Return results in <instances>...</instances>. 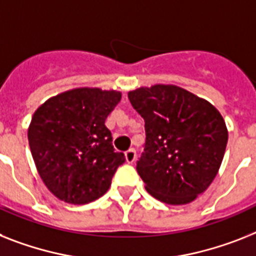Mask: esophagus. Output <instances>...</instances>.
I'll return each mask as SVG.
<instances>
[{
  "label": "esophagus",
  "mask_w": 256,
  "mask_h": 256,
  "mask_svg": "<svg viewBox=\"0 0 256 256\" xmlns=\"http://www.w3.org/2000/svg\"><path fill=\"white\" fill-rule=\"evenodd\" d=\"M124 157H126V164H133L136 160V152H134V149H130L124 153Z\"/></svg>",
  "instance_id": "34e87169"
}]
</instances>
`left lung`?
Returning <instances> with one entry per match:
<instances>
[{"mask_svg":"<svg viewBox=\"0 0 256 256\" xmlns=\"http://www.w3.org/2000/svg\"><path fill=\"white\" fill-rule=\"evenodd\" d=\"M145 120V149L137 171L145 190L170 206L188 204L216 178L228 144L218 110L175 85L158 84L128 92Z\"/></svg>","mask_w":256,"mask_h":256,"instance_id":"8db88e82","label":"left lung"}]
</instances>
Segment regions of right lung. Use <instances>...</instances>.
<instances>
[{"instance_id": "right-lung-1", "label": "right lung", "mask_w": 256, "mask_h": 256, "mask_svg": "<svg viewBox=\"0 0 256 256\" xmlns=\"http://www.w3.org/2000/svg\"><path fill=\"white\" fill-rule=\"evenodd\" d=\"M122 92L77 88L50 96L34 112L27 130L40 178L57 199L86 204L108 191L124 154L115 152L107 116Z\"/></svg>"}]
</instances>
